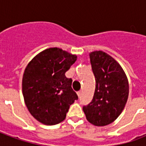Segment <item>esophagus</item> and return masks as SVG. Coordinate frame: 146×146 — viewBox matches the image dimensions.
<instances>
[{
	"label": "esophagus",
	"instance_id": "34e87169",
	"mask_svg": "<svg viewBox=\"0 0 146 146\" xmlns=\"http://www.w3.org/2000/svg\"><path fill=\"white\" fill-rule=\"evenodd\" d=\"M77 95H78V97H80V95H81V91H80V92H77Z\"/></svg>",
	"mask_w": 146,
	"mask_h": 146
}]
</instances>
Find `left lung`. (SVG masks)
<instances>
[{
    "instance_id": "1",
    "label": "left lung",
    "mask_w": 146,
    "mask_h": 146,
    "mask_svg": "<svg viewBox=\"0 0 146 146\" xmlns=\"http://www.w3.org/2000/svg\"><path fill=\"white\" fill-rule=\"evenodd\" d=\"M95 77V91L92 102L83 107L88 122L106 126L120 115L127 101L128 80L121 66L102 51L89 54Z\"/></svg>"
}]
</instances>
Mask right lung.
I'll use <instances>...</instances> for the list:
<instances>
[{
  "label": "right lung",
  "mask_w": 146,
  "mask_h": 146,
  "mask_svg": "<svg viewBox=\"0 0 146 146\" xmlns=\"http://www.w3.org/2000/svg\"><path fill=\"white\" fill-rule=\"evenodd\" d=\"M77 59L58 48L40 52L28 63L23 76V95L30 114L45 125H55L66 119L75 100L72 79L65 73Z\"/></svg>",
  "instance_id": "obj_1"
}]
</instances>
